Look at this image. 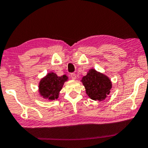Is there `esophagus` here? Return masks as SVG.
I'll return each instance as SVG.
<instances>
[{"instance_id": "1", "label": "esophagus", "mask_w": 148, "mask_h": 148, "mask_svg": "<svg viewBox=\"0 0 148 148\" xmlns=\"http://www.w3.org/2000/svg\"><path fill=\"white\" fill-rule=\"evenodd\" d=\"M70 76H71V77L73 79H76V75H75V73H71Z\"/></svg>"}]
</instances>
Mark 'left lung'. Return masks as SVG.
<instances>
[{"label": "left lung", "mask_w": 148, "mask_h": 148, "mask_svg": "<svg viewBox=\"0 0 148 148\" xmlns=\"http://www.w3.org/2000/svg\"><path fill=\"white\" fill-rule=\"evenodd\" d=\"M81 81L85 87L87 95L94 101L104 100L110 94L112 88L110 79L94 69L89 70L87 75L84 76Z\"/></svg>", "instance_id": "obj_1"}]
</instances>
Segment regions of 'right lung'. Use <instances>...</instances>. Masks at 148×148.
I'll return each mask as SVG.
<instances>
[{
  "label": "right lung",
  "instance_id": "right-lung-1",
  "mask_svg": "<svg viewBox=\"0 0 148 148\" xmlns=\"http://www.w3.org/2000/svg\"><path fill=\"white\" fill-rule=\"evenodd\" d=\"M68 79L66 75L59 77L54 73H49L39 83V92L45 99L54 100L59 97V92Z\"/></svg>",
  "mask_w": 148,
  "mask_h": 148
}]
</instances>
